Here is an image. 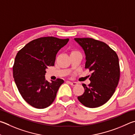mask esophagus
<instances>
[{
  "instance_id": "obj_1",
  "label": "esophagus",
  "mask_w": 135,
  "mask_h": 135,
  "mask_svg": "<svg viewBox=\"0 0 135 135\" xmlns=\"http://www.w3.org/2000/svg\"><path fill=\"white\" fill-rule=\"evenodd\" d=\"M70 83V84L71 85H77V82H71V81H68Z\"/></svg>"
}]
</instances>
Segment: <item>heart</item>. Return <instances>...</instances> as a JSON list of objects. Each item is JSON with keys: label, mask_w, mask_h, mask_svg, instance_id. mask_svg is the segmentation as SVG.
<instances>
[{"label": "heart", "mask_w": 135, "mask_h": 135, "mask_svg": "<svg viewBox=\"0 0 135 135\" xmlns=\"http://www.w3.org/2000/svg\"><path fill=\"white\" fill-rule=\"evenodd\" d=\"M73 52H74V51H73Z\"/></svg>", "instance_id": "obj_1"}]
</instances>
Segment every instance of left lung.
Instances as JSON below:
<instances>
[{"label": "left lung", "mask_w": 135, "mask_h": 135, "mask_svg": "<svg viewBox=\"0 0 135 135\" xmlns=\"http://www.w3.org/2000/svg\"><path fill=\"white\" fill-rule=\"evenodd\" d=\"M74 40L84 51L85 68L92 73L89 78L91 83L82 84L85 91L77 98L85 107H100L109 101L118 85L120 75L118 56L102 41L91 38Z\"/></svg>", "instance_id": "1"}]
</instances>
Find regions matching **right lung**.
I'll return each mask as SVG.
<instances>
[{"label":"right lung","instance_id":"right-lung-1","mask_svg":"<svg viewBox=\"0 0 135 135\" xmlns=\"http://www.w3.org/2000/svg\"><path fill=\"white\" fill-rule=\"evenodd\" d=\"M69 39L53 36L32 40L18 51L13 66L15 82L26 102L36 109L46 108L52 103L64 80L57 78L49 83L45 69L54 65L56 54Z\"/></svg>","mask_w":135,"mask_h":135}]
</instances>
